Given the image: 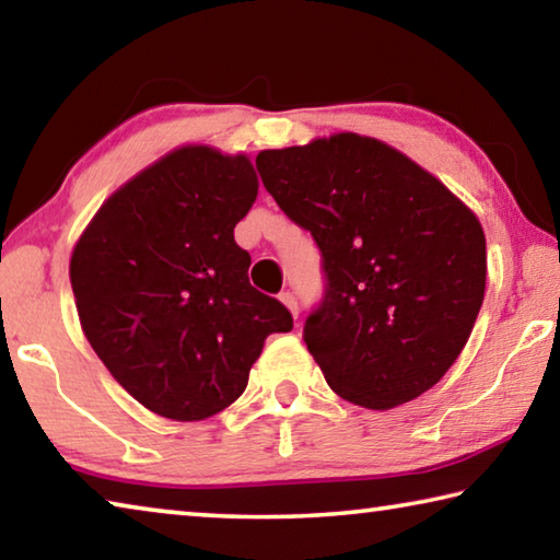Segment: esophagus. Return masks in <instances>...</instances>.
Wrapping results in <instances>:
<instances>
[{
  "label": "esophagus",
  "instance_id": "esophagus-1",
  "mask_svg": "<svg viewBox=\"0 0 560 560\" xmlns=\"http://www.w3.org/2000/svg\"><path fill=\"white\" fill-rule=\"evenodd\" d=\"M281 303H283V306H287L289 311H291V316L293 318H299V301H296V296H293V293L291 291H281Z\"/></svg>",
  "mask_w": 560,
  "mask_h": 560
}]
</instances>
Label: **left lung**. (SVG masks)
<instances>
[{"label": "left lung", "mask_w": 560, "mask_h": 560, "mask_svg": "<svg viewBox=\"0 0 560 560\" xmlns=\"http://www.w3.org/2000/svg\"><path fill=\"white\" fill-rule=\"evenodd\" d=\"M257 167L324 254L326 296L303 340L326 383L368 410L438 385L485 301L477 214L400 150L358 132L261 150Z\"/></svg>", "instance_id": "obj_1"}]
</instances>
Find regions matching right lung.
<instances>
[{"instance_id": "obj_1", "label": "right lung", "mask_w": 560, "mask_h": 560, "mask_svg": "<svg viewBox=\"0 0 560 560\" xmlns=\"http://www.w3.org/2000/svg\"><path fill=\"white\" fill-rule=\"evenodd\" d=\"M259 179L246 155L173 150L93 214L71 254L83 334L150 412L207 420L244 393L264 340L287 334L283 303L249 283L234 226Z\"/></svg>"}]
</instances>
